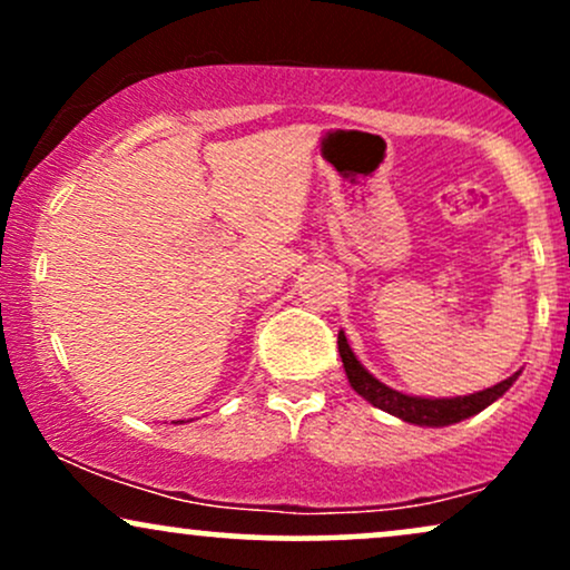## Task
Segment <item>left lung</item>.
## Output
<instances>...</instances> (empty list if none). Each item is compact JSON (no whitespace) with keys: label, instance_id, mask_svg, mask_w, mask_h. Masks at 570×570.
Segmentation results:
<instances>
[{"label":"left lung","instance_id":"1","mask_svg":"<svg viewBox=\"0 0 570 570\" xmlns=\"http://www.w3.org/2000/svg\"><path fill=\"white\" fill-rule=\"evenodd\" d=\"M337 348L340 358H343L345 375H348V383L353 385L358 396L367 399L370 404L381 407L391 415L402 417V421L415 423V426H450V423L463 421V417H472L476 412H482L488 404H493L495 399L503 396L509 391V385L517 381L520 372H514L507 381L495 383L493 389L476 391V394L469 396H455V399H421V396H407L402 391L389 389V385L372 377L367 370L358 364V358L353 356L348 340H345L343 332L337 335Z\"/></svg>","mask_w":570,"mask_h":570}]
</instances>
